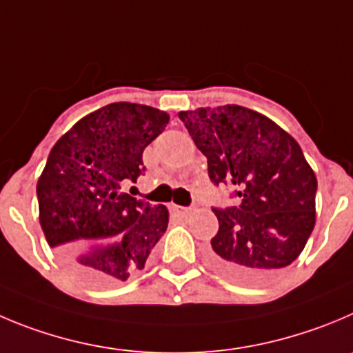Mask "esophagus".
<instances>
[{
	"mask_svg": "<svg viewBox=\"0 0 353 353\" xmlns=\"http://www.w3.org/2000/svg\"><path fill=\"white\" fill-rule=\"evenodd\" d=\"M172 209L176 210V212L179 214L181 217H188V216H190V212H192V209H190V207H179V205H174Z\"/></svg>",
	"mask_w": 353,
	"mask_h": 353,
	"instance_id": "obj_1",
	"label": "esophagus"
}]
</instances>
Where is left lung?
Wrapping results in <instances>:
<instances>
[{
  "mask_svg": "<svg viewBox=\"0 0 353 353\" xmlns=\"http://www.w3.org/2000/svg\"><path fill=\"white\" fill-rule=\"evenodd\" d=\"M216 186L232 184L239 205L212 207L219 230L209 259L223 275L259 282L291 265L315 226L317 177L299 144L247 108L181 111Z\"/></svg>",
  "mask_w": 353,
  "mask_h": 353,
  "instance_id": "8db88e82",
  "label": "left lung"
}]
</instances>
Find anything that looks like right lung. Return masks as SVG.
<instances>
[{
	"label": "right lung",
	"instance_id": "1",
	"mask_svg": "<svg viewBox=\"0 0 353 353\" xmlns=\"http://www.w3.org/2000/svg\"><path fill=\"white\" fill-rule=\"evenodd\" d=\"M169 123L154 108L113 102L81 118L55 143L38 179L39 225L65 268L92 285L144 268L169 210L121 192L146 167L143 151Z\"/></svg>",
	"mask_w": 353,
	"mask_h": 353
}]
</instances>
